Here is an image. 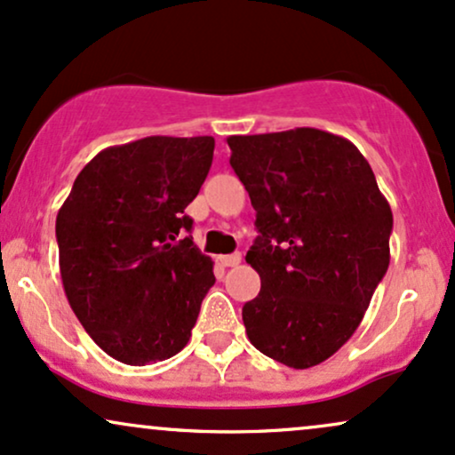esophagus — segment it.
Wrapping results in <instances>:
<instances>
[{"label": "esophagus", "instance_id": "esophagus-1", "mask_svg": "<svg viewBox=\"0 0 455 455\" xmlns=\"http://www.w3.org/2000/svg\"><path fill=\"white\" fill-rule=\"evenodd\" d=\"M243 255L240 253H232V255H219V264L226 266V268H232V266H238Z\"/></svg>", "mask_w": 455, "mask_h": 455}]
</instances>
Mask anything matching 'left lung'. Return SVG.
Masks as SVG:
<instances>
[{
  "mask_svg": "<svg viewBox=\"0 0 455 455\" xmlns=\"http://www.w3.org/2000/svg\"><path fill=\"white\" fill-rule=\"evenodd\" d=\"M259 236L261 290L243 307L251 345L290 368L322 364L364 317L389 266L392 208L354 142L315 127L229 136Z\"/></svg>",
  "mask_w": 455,
  "mask_h": 455,
  "instance_id": "8db88e82",
  "label": "left lung"
}]
</instances>
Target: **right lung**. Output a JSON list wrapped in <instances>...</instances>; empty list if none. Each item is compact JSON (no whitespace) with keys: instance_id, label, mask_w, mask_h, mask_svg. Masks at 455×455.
<instances>
[{"instance_id":"right-lung-1","label":"right lung","mask_w":455,"mask_h":455,"mask_svg":"<svg viewBox=\"0 0 455 455\" xmlns=\"http://www.w3.org/2000/svg\"><path fill=\"white\" fill-rule=\"evenodd\" d=\"M215 138L148 136L108 147L80 170L57 215L68 302L101 351L130 366L189 343L212 261L185 208L204 183Z\"/></svg>"}]
</instances>
